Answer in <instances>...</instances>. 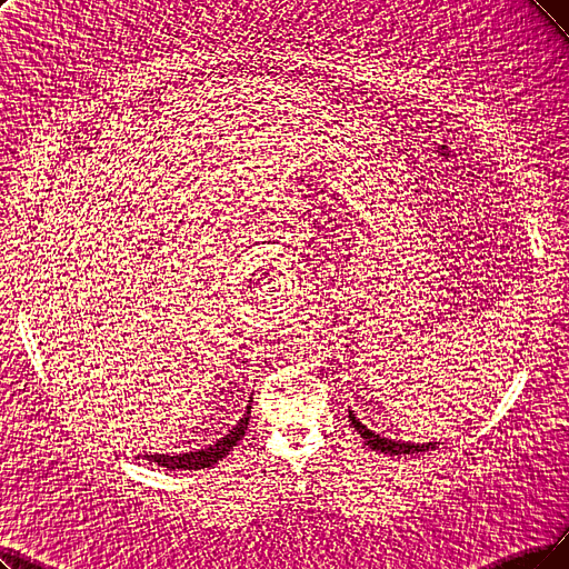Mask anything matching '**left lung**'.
Returning a JSON list of instances; mask_svg holds the SVG:
<instances>
[{"mask_svg":"<svg viewBox=\"0 0 569 569\" xmlns=\"http://www.w3.org/2000/svg\"><path fill=\"white\" fill-rule=\"evenodd\" d=\"M348 418L352 420V425L359 431V437L363 439V443H367L371 450L385 452V456H418V452H427V450L439 448L435 441H429V443H411V441H397V439L380 437V435H376V431H371L367 425H361L355 418L352 411L348 413Z\"/></svg>","mask_w":569,"mask_h":569,"instance_id":"left-lung-1","label":"left lung"}]
</instances>
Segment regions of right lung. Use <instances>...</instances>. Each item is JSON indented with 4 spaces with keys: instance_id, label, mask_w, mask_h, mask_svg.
I'll list each match as a JSON object with an SVG mask.
<instances>
[{
    "instance_id": "add662e5",
    "label": "right lung",
    "mask_w": 569,
    "mask_h": 569,
    "mask_svg": "<svg viewBox=\"0 0 569 569\" xmlns=\"http://www.w3.org/2000/svg\"><path fill=\"white\" fill-rule=\"evenodd\" d=\"M249 413H252V406H247L244 416L236 422L233 429H229V435L212 441L210 446L200 448V450H191V452H172V456H147V460L156 462L158 467L166 469H206L217 465L221 458H226L231 452V448L244 437V429L249 425Z\"/></svg>"
}]
</instances>
